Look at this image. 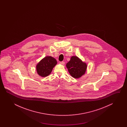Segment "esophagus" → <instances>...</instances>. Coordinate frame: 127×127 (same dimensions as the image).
Instances as JSON below:
<instances>
[{
    "mask_svg": "<svg viewBox=\"0 0 127 127\" xmlns=\"http://www.w3.org/2000/svg\"><path fill=\"white\" fill-rule=\"evenodd\" d=\"M60 64H61L64 65L65 64V62L64 61H62V62H60Z\"/></svg>",
    "mask_w": 127,
    "mask_h": 127,
    "instance_id": "esophagus-1",
    "label": "esophagus"
}]
</instances>
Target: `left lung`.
Segmentation results:
<instances>
[{"instance_id": "obj_1", "label": "left lung", "mask_w": 127, "mask_h": 127, "mask_svg": "<svg viewBox=\"0 0 127 127\" xmlns=\"http://www.w3.org/2000/svg\"><path fill=\"white\" fill-rule=\"evenodd\" d=\"M68 72L74 78H80L86 71L87 65L77 56H72L66 64Z\"/></svg>"}]
</instances>
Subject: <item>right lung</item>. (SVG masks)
<instances>
[{"label":"right lung","mask_w":127,"mask_h":127,"mask_svg":"<svg viewBox=\"0 0 127 127\" xmlns=\"http://www.w3.org/2000/svg\"><path fill=\"white\" fill-rule=\"evenodd\" d=\"M57 64V60L53 57L46 56L36 66L38 74L43 77L49 75Z\"/></svg>","instance_id":"1"}]
</instances>
